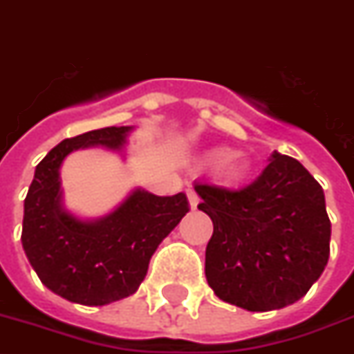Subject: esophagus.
Wrapping results in <instances>:
<instances>
[{
  "instance_id": "1",
  "label": "esophagus",
  "mask_w": 354,
  "mask_h": 354,
  "mask_svg": "<svg viewBox=\"0 0 354 354\" xmlns=\"http://www.w3.org/2000/svg\"><path fill=\"white\" fill-rule=\"evenodd\" d=\"M187 196H188V203H190V207L192 209H198L199 205V196L194 190H187Z\"/></svg>"
}]
</instances>
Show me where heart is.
I'll use <instances>...</instances> for the list:
<instances>
[{
    "mask_svg": "<svg viewBox=\"0 0 354 354\" xmlns=\"http://www.w3.org/2000/svg\"><path fill=\"white\" fill-rule=\"evenodd\" d=\"M235 151L230 147H212L203 153L201 160L209 166H218V177L227 185H239L250 175V164L243 156H233Z\"/></svg>",
    "mask_w": 354,
    "mask_h": 354,
    "instance_id": "b5f03b06",
    "label": "heart"
}]
</instances>
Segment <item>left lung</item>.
<instances>
[{"label": "left lung", "instance_id": "8db88e82", "mask_svg": "<svg viewBox=\"0 0 354 354\" xmlns=\"http://www.w3.org/2000/svg\"><path fill=\"white\" fill-rule=\"evenodd\" d=\"M194 190L214 225L205 276L220 300L248 312L280 310L323 274L330 254L325 194L299 160L274 151L248 187L194 183Z\"/></svg>", "mask_w": 354, "mask_h": 354}]
</instances>
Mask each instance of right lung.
Segmentation results:
<instances>
[{
    "instance_id": "add662e5",
    "label": "right lung",
    "mask_w": 354,
    "mask_h": 354,
    "mask_svg": "<svg viewBox=\"0 0 354 354\" xmlns=\"http://www.w3.org/2000/svg\"><path fill=\"white\" fill-rule=\"evenodd\" d=\"M134 127H106L63 140L35 167L24 201L22 246L52 293L84 306L134 295L158 244L190 211L185 192L155 196L134 188L111 212L84 218L63 201L61 164L73 151L104 147L124 156Z\"/></svg>"
}]
</instances>
